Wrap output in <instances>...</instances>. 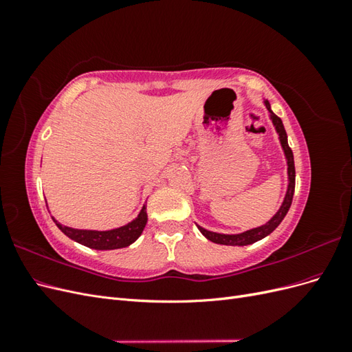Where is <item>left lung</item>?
<instances>
[{"label": "left lung", "instance_id": "obj_1", "mask_svg": "<svg viewBox=\"0 0 352 352\" xmlns=\"http://www.w3.org/2000/svg\"><path fill=\"white\" fill-rule=\"evenodd\" d=\"M264 107L267 109L269 111V119L274 126L276 133L279 135V142L282 146V151L285 155V162H286V175H287V185H286V192L283 197L282 204L279 207V210L274 212L273 217L265 221L264 225L252 228L250 230H245L241 233H219V232H212L208 230L206 228H202L199 225H197V228L199 229V232L204 235L208 241L214 242V243H220V245H229V247H245V245H251L257 241H261L263 238L269 236L270 233L280 225V221L285 219L286 212L289 211V207L292 204V198H294V190H295V164H294V154L292 150L287 145V135L283 127L282 120L276 116L272 110V105L267 100H264Z\"/></svg>", "mask_w": 352, "mask_h": 352}]
</instances>
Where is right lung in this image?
<instances>
[{
	"instance_id": "right-lung-1",
	"label": "right lung",
	"mask_w": 352,
	"mask_h": 352,
	"mask_svg": "<svg viewBox=\"0 0 352 352\" xmlns=\"http://www.w3.org/2000/svg\"><path fill=\"white\" fill-rule=\"evenodd\" d=\"M52 220H54L57 228L74 242L82 243L85 247L92 248V250L107 251V250L126 248L129 247L131 243H133L138 238L141 236V233L146 225L148 216H146V204H144L141 211L138 212V216L132 221L126 223L124 226L110 229V230L74 229V228L61 225V223L57 221L54 217H52Z\"/></svg>"
}]
</instances>
